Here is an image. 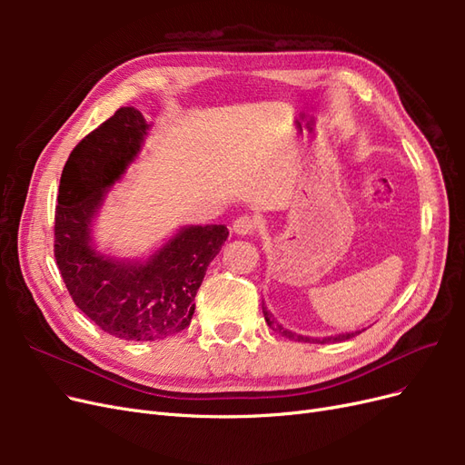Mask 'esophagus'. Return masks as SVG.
Returning a JSON list of instances; mask_svg holds the SVG:
<instances>
[{
	"label": "esophagus",
	"mask_w": 465,
	"mask_h": 465,
	"mask_svg": "<svg viewBox=\"0 0 465 465\" xmlns=\"http://www.w3.org/2000/svg\"><path fill=\"white\" fill-rule=\"evenodd\" d=\"M256 229H258V221H256L254 217H248V215L238 217V219L232 223V231H234L236 234H242V236L254 234Z\"/></svg>",
	"instance_id": "esophagus-1"
}]
</instances>
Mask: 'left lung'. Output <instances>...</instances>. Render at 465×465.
<instances>
[{
  "mask_svg": "<svg viewBox=\"0 0 465 465\" xmlns=\"http://www.w3.org/2000/svg\"><path fill=\"white\" fill-rule=\"evenodd\" d=\"M262 311H263V318L267 322V326H270L273 331L285 335L287 340H292V341H301V343H337V341H345V340H351V337H355L357 333L361 331H349V333H337V335H328V337H308V335H301V333H294L287 328L281 326V323L273 318V314L267 311V308L262 304Z\"/></svg>",
  "mask_w": 465,
  "mask_h": 465,
  "instance_id": "1",
  "label": "left lung"
}]
</instances>
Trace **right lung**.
<instances>
[{"instance_id":"1","label":"right lung","mask_w":465,"mask_h":465,"mask_svg":"<svg viewBox=\"0 0 465 465\" xmlns=\"http://www.w3.org/2000/svg\"><path fill=\"white\" fill-rule=\"evenodd\" d=\"M151 124L124 106L69 154L54 224V256L81 312L125 341H157L190 326L195 292L229 236L224 224H188L145 260L108 256L93 242V223L108 190L137 159Z\"/></svg>"}]
</instances>
